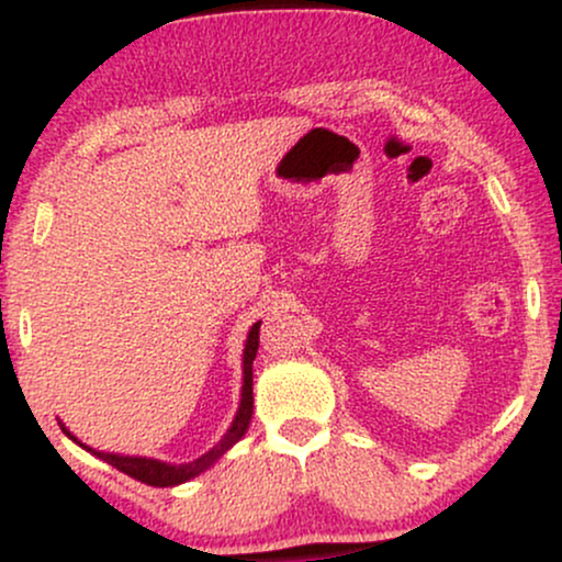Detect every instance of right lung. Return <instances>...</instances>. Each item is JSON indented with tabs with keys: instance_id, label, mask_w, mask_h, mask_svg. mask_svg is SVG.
Segmentation results:
<instances>
[{
	"instance_id": "right-lung-1",
	"label": "right lung",
	"mask_w": 562,
	"mask_h": 562,
	"mask_svg": "<svg viewBox=\"0 0 562 562\" xmlns=\"http://www.w3.org/2000/svg\"><path fill=\"white\" fill-rule=\"evenodd\" d=\"M259 327H261V322H256V325L250 327L248 340H245L240 409H237V417H235V423H232V428L227 430V436H224L214 449L205 451V454L198 457L195 462H187V465H166V462L147 460V457H121V454H105V451H94V454L100 457V460H105L108 465L119 468L121 473L132 475V479H137L142 483H147V486H177V483L195 479V475L203 473V470H209L218 460V457H222L224 451L232 447V443L240 441L245 430H248L250 415H254V359H256V351H259ZM63 430H66V428H63ZM66 434H68V430H66ZM70 438H74V436H70ZM74 441H76V438H74ZM76 443H79V441H76ZM81 447H83V443H81ZM83 449H89V447H83ZM89 451H92V449H89Z\"/></svg>"
}]
</instances>
